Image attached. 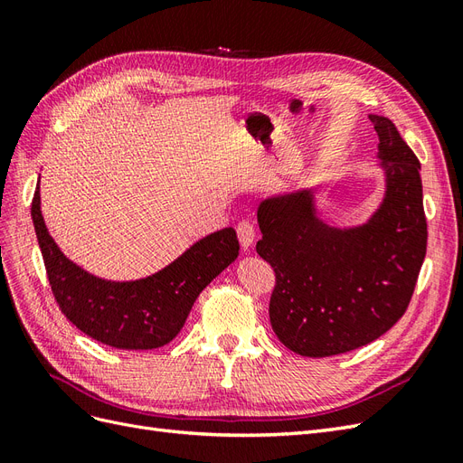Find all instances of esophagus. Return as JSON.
Wrapping results in <instances>:
<instances>
[{
	"mask_svg": "<svg viewBox=\"0 0 463 463\" xmlns=\"http://www.w3.org/2000/svg\"><path fill=\"white\" fill-rule=\"evenodd\" d=\"M237 237H240L241 247L247 250L250 245H253V241H255V228H253V223H250L249 220H243V222L237 223Z\"/></svg>",
	"mask_w": 463,
	"mask_h": 463,
	"instance_id": "obj_1",
	"label": "esophagus"
}]
</instances>
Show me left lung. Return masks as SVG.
I'll list each match as a JSON object with an SVG mask.
<instances>
[{
	"label": "left lung",
	"instance_id": "8db88e82",
	"mask_svg": "<svg viewBox=\"0 0 463 463\" xmlns=\"http://www.w3.org/2000/svg\"><path fill=\"white\" fill-rule=\"evenodd\" d=\"M369 119L384 197L365 223L332 226L311 187L272 194L257 210V253L276 274L270 325L303 357L340 355L381 338L408 309L425 260L421 164L388 118Z\"/></svg>",
	"mask_w": 463,
	"mask_h": 463
}]
</instances>
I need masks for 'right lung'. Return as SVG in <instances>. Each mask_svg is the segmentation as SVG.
Instances as JSON below:
<instances>
[{
  "label": "right lung",
  "instance_id": "obj_1",
  "mask_svg": "<svg viewBox=\"0 0 463 463\" xmlns=\"http://www.w3.org/2000/svg\"><path fill=\"white\" fill-rule=\"evenodd\" d=\"M33 222L53 298L61 313L90 338L118 349H156L184 328L199 293L240 255L233 228L193 243L156 274L111 282L69 260L50 235L40 210V187L33 199Z\"/></svg>",
  "mask_w": 463,
  "mask_h": 463
}]
</instances>
